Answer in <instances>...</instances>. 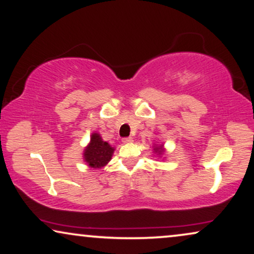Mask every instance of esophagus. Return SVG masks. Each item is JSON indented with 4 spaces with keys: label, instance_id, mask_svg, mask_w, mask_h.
<instances>
[{
    "label": "esophagus",
    "instance_id": "34e87169",
    "mask_svg": "<svg viewBox=\"0 0 254 254\" xmlns=\"http://www.w3.org/2000/svg\"><path fill=\"white\" fill-rule=\"evenodd\" d=\"M130 142H133V138L131 137H125L123 139V143H125V144H127V143H130Z\"/></svg>",
    "mask_w": 254,
    "mask_h": 254
}]
</instances>
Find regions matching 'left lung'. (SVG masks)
Here are the masks:
<instances>
[{"label": "left lung", "instance_id": "obj_1", "mask_svg": "<svg viewBox=\"0 0 254 254\" xmlns=\"http://www.w3.org/2000/svg\"><path fill=\"white\" fill-rule=\"evenodd\" d=\"M152 148H153V153L154 156L157 157H163V154L166 151V149L164 148V144H160V143H153L152 144Z\"/></svg>", "mask_w": 254, "mask_h": 254}]
</instances>
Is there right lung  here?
<instances>
[{
  "label": "right lung",
  "instance_id": "right-lung-1",
  "mask_svg": "<svg viewBox=\"0 0 254 254\" xmlns=\"http://www.w3.org/2000/svg\"><path fill=\"white\" fill-rule=\"evenodd\" d=\"M115 148L108 142L103 141L102 136L94 131L90 135V141L83 150V160L88 167L100 170L112 159Z\"/></svg>",
  "mask_w": 254,
  "mask_h": 254
}]
</instances>
